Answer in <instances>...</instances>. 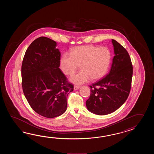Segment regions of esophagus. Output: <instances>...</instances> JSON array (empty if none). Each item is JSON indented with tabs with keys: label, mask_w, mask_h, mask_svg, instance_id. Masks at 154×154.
<instances>
[{
	"label": "esophagus",
	"mask_w": 154,
	"mask_h": 154,
	"mask_svg": "<svg viewBox=\"0 0 154 154\" xmlns=\"http://www.w3.org/2000/svg\"><path fill=\"white\" fill-rule=\"evenodd\" d=\"M80 88V86H77V85H75V86H74V90H78L79 88Z\"/></svg>",
	"instance_id": "34e87169"
}]
</instances>
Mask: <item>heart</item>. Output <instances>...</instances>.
<instances>
[{
  "instance_id": "1",
  "label": "heart",
  "mask_w": 154,
  "mask_h": 154,
  "mask_svg": "<svg viewBox=\"0 0 154 154\" xmlns=\"http://www.w3.org/2000/svg\"><path fill=\"white\" fill-rule=\"evenodd\" d=\"M112 54L106 47L94 45L77 46L70 51V55L63 54L60 59L59 66L62 72L72 75L82 68V72L70 78L75 84H81L91 79L96 81L107 74L111 64Z\"/></svg>"
}]
</instances>
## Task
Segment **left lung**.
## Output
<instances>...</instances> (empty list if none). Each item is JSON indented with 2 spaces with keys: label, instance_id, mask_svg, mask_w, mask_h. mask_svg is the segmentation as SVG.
I'll return each mask as SVG.
<instances>
[{
  "label": "left lung",
  "instance_id": "obj_1",
  "mask_svg": "<svg viewBox=\"0 0 154 154\" xmlns=\"http://www.w3.org/2000/svg\"><path fill=\"white\" fill-rule=\"evenodd\" d=\"M115 56L110 71L106 77L92 84L91 94L86 101L88 111L97 115L112 113L125 103L131 91L133 66L128 52L112 39Z\"/></svg>",
  "mask_w": 154,
  "mask_h": 154
}]
</instances>
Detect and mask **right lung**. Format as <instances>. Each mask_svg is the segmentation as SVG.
<instances>
[{"label": "right lung", "instance_id": "1", "mask_svg": "<svg viewBox=\"0 0 154 154\" xmlns=\"http://www.w3.org/2000/svg\"><path fill=\"white\" fill-rule=\"evenodd\" d=\"M56 46L49 38H37L26 50L21 66L25 96L31 107L46 118L66 112L68 95L74 90L59 68L60 52Z\"/></svg>", "mask_w": 154, "mask_h": 154}]
</instances>
